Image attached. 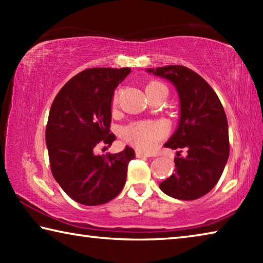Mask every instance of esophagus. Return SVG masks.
Here are the masks:
<instances>
[{"mask_svg":"<svg viewBox=\"0 0 263 263\" xmlns=\"http://www.w3.org/2000/svg\"><path fill=\"white\" fill-rule=\"evenodd\" d=\"M136 155H137L138 158H148V157H151V154L142 152V151H140V149H137L136 151Z\"/></svg>","mask_w":263,"mask_h":263,"instance_id":"34e87169","label":"esophagus"}]
</instances>
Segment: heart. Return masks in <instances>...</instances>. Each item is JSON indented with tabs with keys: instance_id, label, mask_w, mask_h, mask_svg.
I'll list each match as a JSON object with an SVG mask.
<instances>
[{
	"instance_id": "obj_1",
	"label": "heart",
	"mask_w": 263,
	"mask_h": 263,
	"mask_svg": "<svg viewBox=\"0 0 263 263\" xmlns=\"http://www.w3.org/2000/svg\"><path fill=\"white\" fill-rule=\"evenodd\" d=\"M167 90L164 84L158 81H153L147 84L146 90ZM118 92H116L114 96V103L117 102ZM166 133L163 124L161 123H153V122H138L133 123L131 125L124 128V137L127 140H130L133 144L137 145L138 147L147 149L151 148L158 140L161 139Z\"/></svg>"
}]
</instances>
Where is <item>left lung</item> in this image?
Here are the masks:
<instances>
[{
	"label": "left lung",
	"mask_w": 263,
	"mask_h": 263,
	"mask_svg": "<svg viewBox=\"0 0 263 263\" xmlns=\"http://www.w3.org/2000/svg\"><path fill=\"white\" fill-rule=\"evenodd\" d=\"M146 72L174 84L180 119L164 146L186 149V157L177 153L175 173L160 183V189L176 199H197L217 184L228 162L229 125L224 108L210 84L184 66L169 65Z\"/></svg>",
	"instance_id": "8db88e82"
}]
</instances>
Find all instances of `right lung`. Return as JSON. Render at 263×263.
<instances>
[{
    "instance_id": "obj_1",
    "label": "right lung",
    "mask_w": 263,
    "mask_h": 263,
    "mask_svg": "<svg viewBox=\"0 0 263 263\" xmlns=\"http://www.w3.org/2000/svg\"><path fill=\"white\" fill-rule=\"evenodd\" d=\"M131 68H89L72 78L53 101L46 126L52 174L62 190L83 205H101L124 188L133 148L95 154L97 145H110L111 104L115 89Z\"/></svg>"
}]
</instances>
